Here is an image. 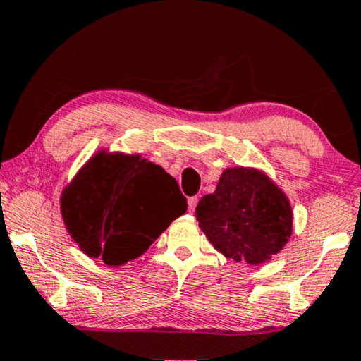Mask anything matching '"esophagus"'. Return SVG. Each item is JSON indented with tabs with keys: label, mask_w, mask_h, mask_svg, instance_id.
Returning a JSON list of instances; mask_svg holds the SVG:
<instances>
[{
	"label": "esophagus",
	"mask_w": 361,
	"mask_h": 361,
	"mask_svg": "<svg viewBox=\"0 0 361 361\" xmlns=\"http://www.w3.org/2000/svg\"><path fill=\"white\" fill-rule=\"evenodd\" d=\"M197 196H191L190 200H188V211L190 212H195V209H196V206H197Z\"/></svg>",
	"instance_id": "esophagus-1"
}]
</instances>
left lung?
<instances>
[{
	"instance_id": "1",
	"label": "left lung",
	"mask_w": 361,
	"mask_h": 361,
	"mask_svg": "<svg viewBox=\"0 0 361 361\" xmlns=\"http://www.w3.org/2000/svg\"><path fill=\"white\" fill-rule=\"evenodd\" d=\"M196 219L214 248L250 265L270 260L293 233L288 197L265 173L227 169L216 191L196 206Z\"/></svg>"
}]
</instances>
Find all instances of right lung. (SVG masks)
<instances>
[{
	"mask_svg": "<svg viewBox=\"0 0 361 361\" xmlns=\"http://www.w3.org/2000/svg\"><path fill=\"white\" fill-rule=\"evenodd\" d=\"M186 206L178 183L161 166L123 154L96 155L62 196L70 235L109 267L145 253Z\"/></svg>",
	"mask_w": 361,
	"mask_h": 361,
	"instance_id": "obj_1",
	"label": "right lung"
}]
</instances>
